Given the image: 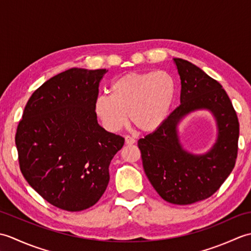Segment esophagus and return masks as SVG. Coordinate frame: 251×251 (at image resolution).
<instances>
[{"label":"esophagus","instance_id":"34e87169","mask_svg":"<svg viewBox=\"0 0 251 251\" xmlns=\"http://www.w3.org/2000/svg\"><path fill=\"white\" fill-rule=\"evenodd\" d=\"M135 142H136V140L132 137H130V136H126L125 137V143H126V145H134Z\"/></svg>","mask_w":251,"mask_h":251}]
</instances>
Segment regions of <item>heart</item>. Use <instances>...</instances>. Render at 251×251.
<instances>
[{
  "label": "heart",
  "instance_id": "b5f03b06",
  "mask_svg": "<svg viewBox=\"0 0 251 251\" xmlns=\"http://www.w3.org/2000/svg\"><path fill=\"white\" fill-rule=\"evenodd\" d=\"M110 95H99L94 110L105 129L117 131L127 120L142 132H152L168 115L176 85L168 73L129 72L110 85ZM129 114L127 115L126 113Z\"/></svg>",
  "mask_w": 251,
  "mask_h": 251
}]
</instances>
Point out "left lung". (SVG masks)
I'll list each match as a JSON object with an SVG mask.
<instances>
[{
  "mask_svg": "<svg viewBox=\"0 0 251 251\" xmlns=\"http://www.w3.org/2000/svg\"><path fill=\"white\" fill-rule=\"evenodd\" d=\"M181 79L180 105L152 134L138 140L143 169L153 188L168 202L190 205L210 197L235 166L239 124L219 82L188 60L174 58ZM207 109L214 115L217 139L205 153L186 151L177 125L185 116Z\"/></svg>",
  "mask_w": 251,
  "mask_h": 251,
  "instance_id": "1",
  "label": "left lung"
}]
</instances>
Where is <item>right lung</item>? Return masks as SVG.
I'll list each match as a JSON object with an SVG mask.
<instances>
[{"instance_id": "1", "label": "right lung", "mask_w": 251, "mask_h": 251, "mask_svg": "<svg viewBox=\"0 0 251 251\" xmlns=\"http://www.w3.org/2000/svg\"><path fill=\"white\" fill-rule=\"evenodd\" d=\"M105 69L72 68L32 94L15 141L28 183L67 211L94 206L108 186L109 166L124 138L102 128L94 110Z\"/></svg>"}]
</instances>
